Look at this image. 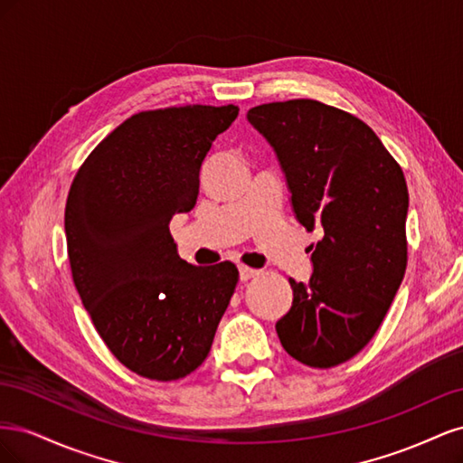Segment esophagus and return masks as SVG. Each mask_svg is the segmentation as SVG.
<instances>
[{
	"label": "esophagus",
	"instance_id": "esophagus-1",
	"mask_svg": "<svg viewBox=\"0 0 463 463\" xmlns=\"http://www.w3.org/2000/svg\"><path fill=\"white\" fill-rule=\"evenodd\" d=\"M255 276H259V270L249 269V266H240V278H241V282H247V279L255 278Z\"/></svg>",
	"mask_w": 463,
	"mask_h": 463
}]
</instances>
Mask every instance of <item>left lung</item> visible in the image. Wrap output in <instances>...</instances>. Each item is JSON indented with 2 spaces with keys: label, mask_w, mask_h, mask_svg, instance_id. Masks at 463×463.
<instances>
[{
  "label": "left lung",
  "mask_w": 463,
  "mask_h": 463,
  "mask_svg": "<svg viewBox=\"0 0 463 463\" xmlns=\"http://www.w3.org/2000/svg\"><path fill=\"white\" fill-rule=\"evenodd\" d=\"M247 119L276 154L298 222L325 232L311 245L309 282L289 278L293 301L276 322L278 338L303 365L335 367L371 342L403 279V172L369 125L338 108L272 102Z\"/></svg>",
  "instance_id": "8db88e82"
}]
</instances>
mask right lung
Instances as JSON below:
<instances>
[{"mask_svg":"<svg viewBox=\"0 0 463 463\" xmlns=\"http://www.w3.org/2000/svg\"><path fill=\"white\" fill-rule=\"evenodd\" d=\"M237 114L232 104L141 111L90 152L69 191L67 253L82 305L109 352L150 381L201 365L240 279L232 262L179 259L170 233Z\"/></svg>","mask_w":463,"mask_h":463,"instance_id":"right-lung-1","label":"right lung"}]
</instances>
